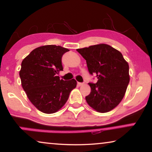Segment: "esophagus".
<instances>
[{
	"label": "esophagus",
	"instance_id": "esophagus-1",
	"mask_svg": "<svg viewBox=\"0 0 152 152\" xmlns=\"http://www.w3.org/2000/svg\"><path fill=\"white\" fill-rule=\"evenodd\" d=\"M83 84H84L83 82H78V86H82V85H83Z\"/></svg>",
	"mask_w": 152,
	"mask_h": 152
}]
</instances>
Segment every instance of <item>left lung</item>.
<instances>
[{
	"mask_svg": "<svg viewBox=\"0 0 152 152\" xmlns=\"http://www.w3.org/2000/svg\"><path fill=\"white\" fill-rule=\"evenodd\" d=\"M76 51L86 60L90 74L98 79L96 83H89L91 91L86 96L87 103L98 112L110 111L120 103L127 90L128 63L120 51L107 44Z\"/></svg>",
	"mask_w": 152,
	"mask_h": 152,
	"instance_id": "8db88e82",
	"label": "left lung"
}]
</instances>
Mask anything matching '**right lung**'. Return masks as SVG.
I'll return each mask as SVG.
<instances>
[{
	"label": "right lung",
	"instance_id": "obj_1",
	"mask_svg": "<svg viewBox=\"0 0 152 152\" xmlns=\"http://www.w3.org/2000/svg\"><path fill=\"white\" fill-rule=\"evenodd\" d=\"M68 49L48 45L33 50L21 63L19 76L30 101L44 113L57 112L68 101L76 81L60 80L63 70L61 58Z\"/></svg>",
	"mask_w": 152,
	"mask_h": 152
}]
</instances>
